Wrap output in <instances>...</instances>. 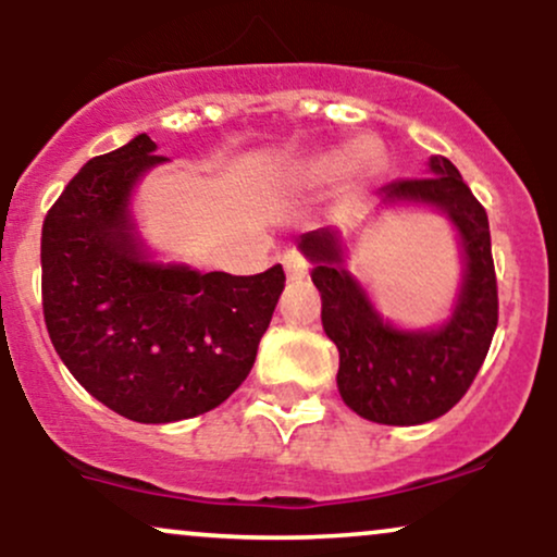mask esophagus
Segmentation results:
<instances>
[{
  "instance_id": "obj_1",
  "label": "esophagus",
  "mask_w": 557,
  "mask_h": 557,
  "mask_svg": "<svg viewBox=\"0 0 557 557\" xmlns=\"http://www.w3.org/2000/svg\"><path fill=\"white\" fill-rule=\"evenodd\" d=\"M283 267L287 272V280H304L309 274V264H306V259L298 251H287L283 257Z\"/></svg>"
}]
</instances>
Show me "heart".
Returning a JSON list of instances; mask_svg holds the SVG:
<instances>
[{
	"label": "heart",
	"instance_id": "heart-1",
	"mask_svg": "<svg viewBox=\"0 0 557 557\" xmlns=\"http://www.w3.org/2000/svg\"><path fill=\"white\" fill-rule=\"evenodd\" d=\"M372 157V146L367 140H354V144L343 146V149L330 151V154H322L311 159L304 168L306 181H327V177L341 175V172L356 168V164L367 162Z\"/></svg>",
	"mask_w": 557,
	"mask_h": 557
}]
</instances>
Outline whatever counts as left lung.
Listing matches in <instances>:
<instances>
[{"label":"left lung","mask_w":557,"mask_h":557,"mask_svg":"<svg viewBox=\"0 0 557 557\" xmlns=\"http://www.w3.org/2000/svg\"><path fill=\"white\" fill-rule=\"evenodd\" d=\"M382 201L432 203L450 216L463 240L466 277L453 319L432 332L389 327L363 290L343 270L335 230L300 238L314 261L311 280L322 293V324L341 354L337 389L345 406L376 424H424L450 411L471 387L497 327V277L492 261L487 212L461 172L445 157L430 159V175L395 181Z\"/></svg>","instance_id":"1"}]
</instances>
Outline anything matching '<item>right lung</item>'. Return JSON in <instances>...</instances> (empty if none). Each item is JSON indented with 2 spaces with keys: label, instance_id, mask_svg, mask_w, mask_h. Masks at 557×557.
<instances>
[{
  "label": "right lung",
  "instance_id": "add662e5",
  "mask_svg": "<svg viewBox=\"0 0 557 557\" xmlns=\"http://www.w3.org/2000/svg\"><path fill=\"white\" fill-rule=\"evenodd\" d=\"M140 133L94 157L41 230V304L54 350L96 400L140 424L207 413L251 372L283 267L235 277L159 264L131 220L138 177L168 157Z\"/></svg>",
  "mask_w": 557,
  "mask_h": 557
}]
</instances>
